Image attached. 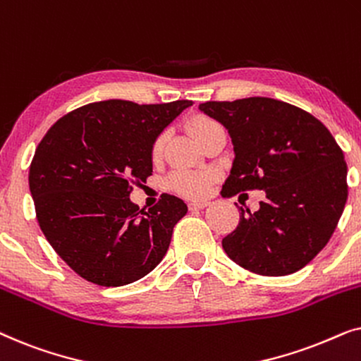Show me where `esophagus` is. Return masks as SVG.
I'll return each instance as SVG.
<instances>
[{"instance_id": "1", "label": "esophagus", "mask_w": 361, "mask_h": 361, "mask_svg": "<svg viewBox=\"0 0 361 361\" xmlns=\"http://www.w3.org/2000/svg\"><path fill=\"white\" fill-rule=\"evenodd\" d=\"M209 205V202H190L189 204V210H202V209H205V207Z\"/></svg>"}]
</instances>
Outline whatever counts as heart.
Listing matches in <instances>:
<instances>
[{
    "label": "heart",
    "instance_id": "obj_1",
    "mask_svg": "<svg viewBox=\"0 0 361 361\" xmlns=\"http://www.w3.org/2000/svg\"><path fill=\"white\" fill-rule=\"evenodd\" d=\"M219 126V123L212 118L207 116H195L192 118L189 123V130L192 136L197 141H200L212 128ZM162 145H164V136H159L152 145V156L157 157L162 151ZM214 174L212 172H195V171H176L172 172L167 179L166 185L167 189L174 194L185 197V199H202L210 190V185L214 184Z\"/></svg>",
    "mask_w": 361,
    "mask_h": 361
}]
</instances>
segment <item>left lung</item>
<instances>
[{
  "mask_svg": "<svg viewBox=\"0 0 361 361\" xmlns=\"http://www.w3.org/2000/svg\"><path fill=\"white\" fill-rule=\"evenodd\" d=\"M231 136L235 161L221 195L264 190L221 246L261 276L302 269L329 243L348 197L347 162L330 131L310 113L274 98L207 102L199 106Z\"/></svg>",
  "mask_w": 361,
  "mask_h": 361,
  "instance_id": "8db88e82",
  "label": "left lung"
}]
</instances>
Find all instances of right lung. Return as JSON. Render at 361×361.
I'll list each match as a JSON object with an SVG mask.
<instances>
[{
	"mask_svg": "<svg viewBox=\"0 0 361 361\" xmlns=\"http://www.w3.org/2000/svg\"><path fill=\"white\" fill-rule=\"evenodd\" d=\"M190 100H105L49 128L29 167L36 219L56 253L93 284L116 288L151 273L187 205L162 194L149 210L130 200L152 174V145Z\"/></svg>",
	"mask_w": 361,
	"mask_h": 361,
	"instance_id": "1",
	"label": "right lung"
}]
</instances>
